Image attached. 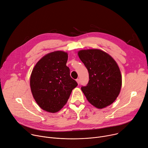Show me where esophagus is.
Listing matches in <instances>:
<instances>
[{"mask_svg":"<svg viewBox=\"0 0 148 148\" xmlns=\"http://www.w3.org/2000/svg\"><path fill=\"white\" fill-rule=\"evenodd\" d=\"M76 81H77V83L79 84V82H79V78H77V79H76Z\"/></svg>","mask_w":148,"mask_h":148,"instance_id":"esophagus-1","label":"esophagus"}]
</instances>
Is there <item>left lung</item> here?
Here are the masks:
<instances>
[{
	"mask_svg": "<svg viewBox=\"0 0 148 148\" xmlns=\"http://www.w3.org/2000/svg\"><path fill=\"white\" fill-rule=\"evenodd\" d=\"M78 55L89 74L88 84L82 87L87 100L98 109L112 104L122 87V75L116 62L97 49L79 51Z\"/></svg>",
	"mask_w": 148,
	"mask_h": 148,
	"instance_id": "8db88e82",
	"label": "left lung"
}]
</instances>
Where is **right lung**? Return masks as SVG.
I'll list each match as a JSON object with an SVG mask.
<instances>
[{
  "label": "right lung",
  "instance_id": "1",
  "mask_svg": "<svg viewBox=\"0 0 148 148\" xmlns=\"http://www.w3.org/2000/svg\"><path fill=\"white\" fill-rule=\"evenodd\" d=\"M68 53L61 51L44 56L35 65L30 78L33 97L42 109L50 113L60 111L78 84L66 65Z\"/></svg>",
  "mask_w": 148,
  "mask_h": 148
}]
</instances>
